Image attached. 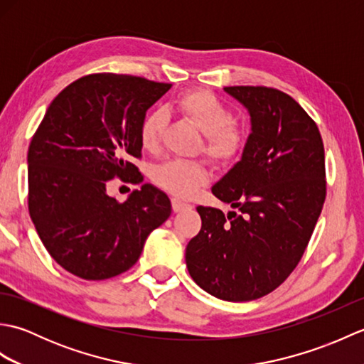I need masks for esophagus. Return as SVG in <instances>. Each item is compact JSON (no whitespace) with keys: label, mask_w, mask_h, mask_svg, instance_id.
<instances>
[{"label":"esophagus","mask_w":364,"mask_h":364,"mask_svg":"<svg viewBox=\"0 0 364 364\" xmlns=\"http://www.w3.org/2000/svg\"><path fill=\"white\" fill-rule=\"evenodd\" d=\"M172 210H173V213H183V211L192 210V205H189L186 202H181L180 198H172Z\"/></svg>","instance_id":"esophagus-1"}]
</instances>
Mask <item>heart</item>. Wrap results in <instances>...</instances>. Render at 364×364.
Returning <instances> with one entry per match:
<instances>
[{
    "label": "heart",
    "instance_id": "1",
    "mask_svg": "<svg viewBox=\"0 0 364 364\" xmlns=\"http://www.w3.org/2000/svg\"><path fill=\"white\" fill-rule=\"evenodd\" d=\"M175 107L184 119L196 125L203 137V151L218 164L236 161L245 146V129L233 122V112L222 100L206 89L183 92L175 100ZM167 123L162 109H151L139 125V142L145 151H156ZM210 173L202 161L172 159L156 166L151 180L158 188L176 197H189L203 186Z\"/></svg>",
    "mask_w": 364,
    "mask_h": 364
}]
</instances>
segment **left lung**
Segmentation results:
<instances>
[{
  "instance_id": "1",
  "label": "left lung",
  "mask_w": 364,
  "mask_h": 364,
  "mask_svg": "<svg viewBox=\"0 0 364 364\" xmlns=\"http://www.w3.org/2000/svg\"><path fill=\"white\" fill-rule=\"evenodd\" d=\"M250 114L241 161L213 186L236 211L198 206L202 228L186 247L200 288L228 301L259 299L289 277L326 202V154L296 100L262 86L223 87Z\"/></svg>"
}]
</instances>
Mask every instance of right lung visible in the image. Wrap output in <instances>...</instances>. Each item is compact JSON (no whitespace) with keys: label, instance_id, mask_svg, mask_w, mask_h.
<instances>
[{"label":"right lung","instance_id":"right-lung-1","mask_svg":"<svg viewBox=\"0 0 364 364\" xmlns=\"http://www.w3.org/2000/svg\"><path fill=\"white\" fill-rule=\"evenodd\" d=\"M172 84L95 73L53 100L28 150V208L51 258L84 280H106L136 264L145 239L170 213L168 197L145 183L127 202L112 178L139 184V125Z\"/></svg>","mask_w":364,"mask_h":364}]
</instances>
